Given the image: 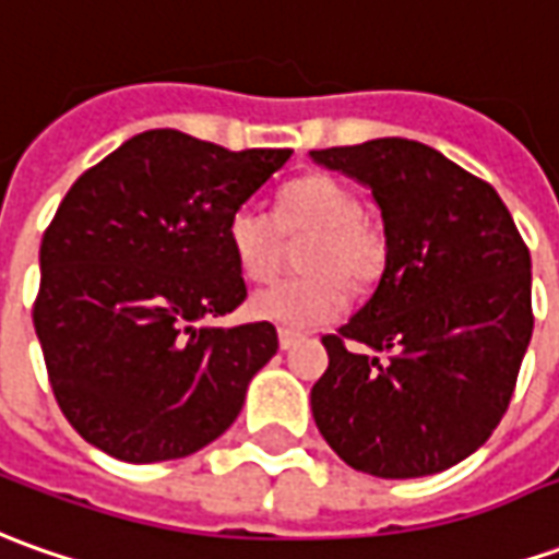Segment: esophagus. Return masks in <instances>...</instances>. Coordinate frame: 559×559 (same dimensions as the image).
Wrapping results in <instances>:
<instances>
[{
    "mask_svg": "<svg viewBox=\"0 0 559 559\" xmlns=\"http://www.w3.org/2000/svg\"><path fill=\"white\" fill-rule=\"evenodd\" d=\"M302 336L299 333H294V330H278V345L287 352V348H294L296 343H299Z\"/></svg>",
    "mask_w": 559,
    "mask_h": 559,
    "instance_id": "esophagus-1",
    "label": "esophagus"
}]
</instances>
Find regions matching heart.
<instances>
[{
    "label": "heart",
    "instance_id": "b5f03b06",
    "mask_svg": "<svg viewBox=\"0 0 559 559\" xmlns=\"http://www.w3.org/2000/svg\"><path fill=\"white\" fill-rule=\"evenodd\" d=\"M287 235H314L302 253L306 278L278 281L250 296L253 318L284 330L328 324L348 309V284L367 287L382 275L385 238L360 216V199L330 174H306L278 195V214L241 204L229 214L226 241L238 272L265 281L281 260Z\"/></svg>",
    "mask_w": 559,
    "mask_h": 559
}]
</instances>
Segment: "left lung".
<instances>
[{"label": "left lung", "mask_w": 559, "mask_h": 559, "mask_svg": "<svg viewBox=\"0 0 559 559\" xmlns=\"http://www.w3.org/2000/svg\"><path fill=\"white\" fill-rule=\"evenodd\" d=\"M311 158L367 186L385 226L373 296L324 336L314 425L373 477L453 468L487 443L518 385L533 336L530 250L499 192L425 143L379 136Z\"/></svg>", "instance_id": "1"}]
</instances>
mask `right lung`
Masks as SVG:
<instances>
[{"instance_id": "add662e5", "label": "right lung", "mask_w": 559, "mask_h": 559, "mask_svg": "<svg viewBox=\"0 0 559 559\" xmlns=\"http://www.w3.org/2000/svg\"><path fill=\"white\" fill-rule=\"evenodd\" d=\"M290 155L155 128L60 201L33 324L57 404L97 450L134 465L183 459L238 419L278 333L207 324L248 296L226 223Z\"/></svg>"}]
</instances>
